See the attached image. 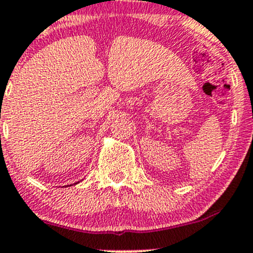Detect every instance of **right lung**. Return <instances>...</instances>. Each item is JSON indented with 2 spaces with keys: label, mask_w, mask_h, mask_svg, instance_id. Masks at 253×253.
I'll return each mask as SVG.
<instances>
[{
  "label": "right lung",
  "mask_w": 253,
  "mask_h": 253,
  "mask_svg": "<svg viewBox=\"0 0 253 253\" xmlns=\"http://www.w3.org/2000/svg\"><path fill=\"white\" fill-rule=\"evenodd\" d=\"M76 183H79V182H76ZM73 185H75V183H73ZM71 186V185H70ZM63 187H65V186H63Z\"/></svg>",
  "instance_id": "add662e5"
}]
</instances>
